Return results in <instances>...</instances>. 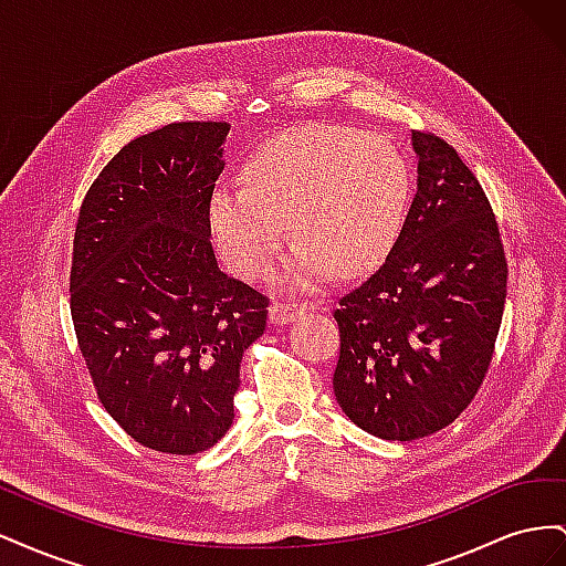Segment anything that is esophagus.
Returning a JSON list of instances; mask_svg holds the SVG:
<instances>
[{
  "mask_svg": "<svg viewBox=\"0 0 566 566\" xmlns=\"http://www.w3.org/2000/svg\"><path fill=\"white\" fill-rule=\"evenodd\" d=\"M304 314V304L300 302H273L269 306V321L271 323H290Z\"/></svg>",
  "mask_w": 566,
  "mask_h": 566,
  "instance_id": "34e87169",
  "label": "esophagus"
}]
</instances>
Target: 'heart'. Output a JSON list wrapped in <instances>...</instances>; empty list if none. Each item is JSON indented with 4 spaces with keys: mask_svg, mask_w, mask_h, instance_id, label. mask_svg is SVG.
I'll use <instances>...</instances> for the list:
<instances>
[{
    "mask_svg": "<svg viewBox=\"0 0 566 566\" xmlns=\"http://www.w3.org/2000/svg\"><path fill=\"white\" fill-rule=\"evenodd\" d=\"M243 186L219 184L208 221L221 260L241 279L266 273L300 245L281 279L310 287L335 271L364 276L385 262L403 224L408 165L382 136L316 125L273 136L245 160Z\"/></svg>",
    "mask_w": 566,
    "mask_h": 566,
    "instance_id": "1",
    "label": "heart"
}]
</instances>
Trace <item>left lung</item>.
<instances>
[{
  "mask_svg": "<svg viewBox=\"0 0 566 566\" xmlns=\"http://www.w3.org/2000/svg\"><path fill=\"white\" fill-rule=\"evenodd\" d=\"M418 191L397 243L339 300L333 389L347 418L387 441L451 424L491 366L507 260L482 184L453 146L413 132Z\"/></svg>",
  "mask_w": 566,
  "mask_h": 566,
  "instance_id": "1",
  "label": "left lung"
}]
</instances>
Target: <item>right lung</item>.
<instances>
[{"label": "right lung", "mask_w": 566, "mask_h": 566, "mask_svg": "<svg viewBox=\"0 0 566 566\" xmlns=\"http://www.w3.org/2000/svg\"><path fill=\"white\" fill-rule=\"evenodd\" d=\"M227 123H175L119 148L82 200L71 314L98 401L142 447L193 455L233 422L269 297L227 276L208 202Z\"/></svg>", "instance_id": "right-lung-1"}]
</instances>
